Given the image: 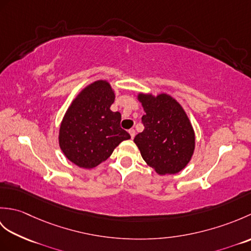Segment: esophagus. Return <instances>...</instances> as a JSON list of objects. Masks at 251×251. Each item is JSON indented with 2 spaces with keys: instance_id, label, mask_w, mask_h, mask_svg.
I'll list each match as a JSON object with an SVG mask.
<instances>
[{
  "instance_id": "34e87169",
  "label": "esophagus",
  "mask_w": 251,
  "mask_h": 251,
  "mask_svg": "<svg viewBox=\"0 0 251 251\" xmlns=\"http://www.w3.org/2000/svg\"><path fill=\"white\" fill-rule=\"evenodd\" d=\"M128 132H129V135H130V138H131V139H134V138H135V135H136V131H135V129H129V130H128Z\"/></svg>"
}]
</instances>
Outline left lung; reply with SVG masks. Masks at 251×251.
Here are the masks:
<instances>
[{"label":"left lung","mask_w":251,"mask_h":251,"mask_svg":"<svg viewBox=\"0 0 251 251\" xmlns=\"http://www.w3.org/2000/svg\"><path fill=\"white\" fill-rule=\"evenodd\" d=\"M146 114L145 129L135 137L142 158L159 175L181 172L193 155L195 135L177 101L166 94L138 96Z\"/></svg>","instance_id":"obj_1"}]
</instances>
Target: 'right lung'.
Here are the masks:
<instances>
[{"instance_id":"1","label":"right lung","mask_w":251,"mask_h":251,"mask_svg":"<svg viewBox=\"0 0 251 251\" xmlns=\"http://www.w3.org/2000/svg\"><path fill=\"white\" fill-rule=\"evenodd\" d=\"M114 98L110 84L97 81L82 90L63 117L59 145L69 161L78 167H96L130 138L120 125V112L110 110Z\"/></svg>"}]
</instances>
